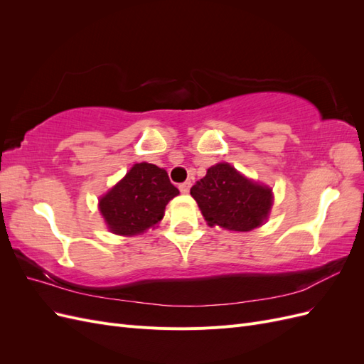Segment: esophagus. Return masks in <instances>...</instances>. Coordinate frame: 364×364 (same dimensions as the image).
I'll list each match as a JSON object with an SVG mask.
<instances>
[{
  "mask_svg": "<svg viewBox=\"0 0 364 364\" xmlns=\"http://www.w3.org/2000/svg\"><path fill=\"white\" fill-rule=\"evenodd\" d=\"M190 188H191V182H190V181H186V182H183V183L179 185V190H181L182 194H188V193H190Z\"/></svg>",
  "mask_w": 364,
  "mask_h": 364,
  "instance_id": "34e87169",
  "label": "esophagus"
}]
</instances>
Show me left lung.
I'll return each mask as SVG.
<instances>
[{
  "mask_svg": "<svg viewBox=\"0 0 364 364\" xmlns=\"http://www.w3.org/2000/svg\"><path fill=\"white\" fill-rule=\"evenodd\" d=\"M190 193L209 226L217 225L235 232L261 226L273 203L269 186L247 179L228 162L208 168Z\"/></svg>",
  "mask_w": 364,
  "mask_h": 364,
  "instance_id": "obj_1",
  "label": "left lung"
}]
</instances>
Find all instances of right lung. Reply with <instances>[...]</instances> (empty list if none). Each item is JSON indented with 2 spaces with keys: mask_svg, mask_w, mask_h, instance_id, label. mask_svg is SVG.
<instances>
[{
  "mask_svg": "<svg viewBox=\"0 0 364 364\" xmlns=\"http://www.w3.org/2000/svg\"><path fill=\"white\" fill-rule=\"evenodd\" d=\"M179 194L164 168L139 162L98 203L111 232L136 235L158 225L167 203Z\"/></svg>",
  "mask_w": 364,
  "mask_h": 364,
  "instance_id": "right-lung-1",
  "label": "right lung"
}]
</instances>
